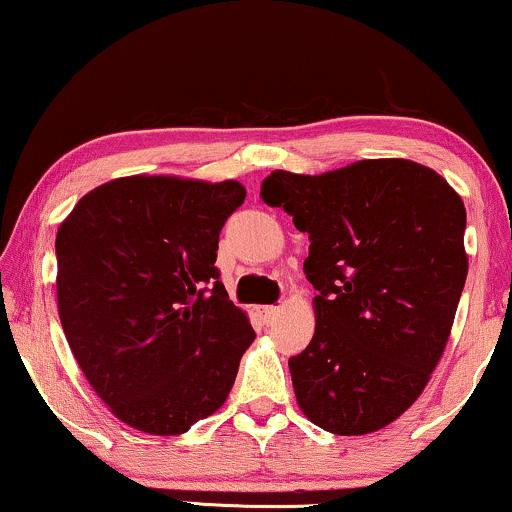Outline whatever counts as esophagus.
I'll return each mask as SVG.
<instances>
[{"label": "esophagus", "mask_w": 512, "mask_h": 512, "mask_svg": "<svg viewBox=\"0 0 512 512\" xmlns=\"http://www.w3.org/2000/svg\"><path fill=\"white\" fill-rule=\"evenodd\" d=\"M278 315H280L278 306H262V308H259V318H262V322H266V325H273Z\"/></svg>", "instance_id": "34e87169"}]
</instances>
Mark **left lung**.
Segmentation results:
<instances>
[{"mask_svg":"<svg viewBox=\"0 0 512 512\" xmlns=\"http://www.w3.org/2000/svg\"><path fill=\"white\" fill-rule=\"evenodd\" d=\"M262 199L311 239L315 334L290 357L299 408L338 436L387 427L450 338L469 273L462 197L434 169L385 157L320 176L276 169Z\"/></svg>","mask_w":512,"mask_h":512,"instance_id":"8db88e82","label":"left lung"}]
</instances>
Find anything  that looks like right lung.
Instances as JSON below:
<instances>
[{
  "label": "right lung",
  "mask_w": 512,
  "mask_h": 512,
  "mask_svg": "<svg viewBox=\"0 0 512 512\" xmlns=\"http://www.w3.org/2000/svg\"><path fill=\"white\" fill-rule=\"evenodd\" d=\"M239 181L125 176L90 190L57 229V311L111 413L150 436L185 434L232 390L255 341L215 269Z\"/></svg>",
  "instance_id": "obj_1"
}]
</instances>
